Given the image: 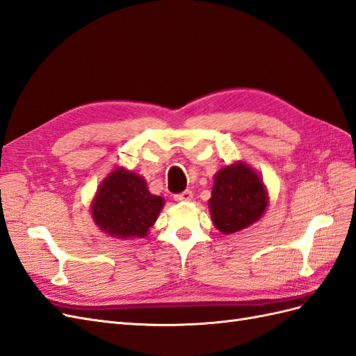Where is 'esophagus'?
Masks as SVG:
<instances>
[{
    "instance_id": "esophagus-1",
    "label": "esophagus",
    "mask_w": 356,
    "mask_h": 356,
    "mask_svg": "<svg viewBox=\"0 0 356 356\" xmlns=\"http://www.w3.org/2000/svg\"><path fill=\"white\" fill-rule=\"evenodd\" d=\"M175 200H176L177 203L191 202V200H193V193H191V191H184V193H181V194H176Z\"/></svg>"
}]
</instances>
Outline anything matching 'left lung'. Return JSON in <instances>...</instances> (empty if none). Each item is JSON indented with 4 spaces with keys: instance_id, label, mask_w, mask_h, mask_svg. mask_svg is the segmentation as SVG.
I'll list each match as a JSON object with an SVG mask.
<instances>
[{
    "instance_id": "left-lung-1",
    "label": "left lung",
    "mask_w": 356,
    "mask_h": 356,
    "mask_svg": "<svg viewBox=\"0 0 356 356\" xmlns=\"http://www.w3.org/2000/svg\"><path fill=\"white\" fill-rule=\"evenodd\" d=\"M269 206V197L259 172L243 161L225 165L215 175L209 211L224 234L241 232L257 222Z\"/></svg>"
}]
</instances>
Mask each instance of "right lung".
Returning a JSON list of instances; mask_svg holds the SVG:
<instances>
[{"mask_svg":"<svg viewBox=\"0 0 356 356\" xmlns=\"http://www.w3.org/2000/svg\"><path fill=\"white\" fill-rule=\"evenodd\" d=\"M163 198L150 194L143 176L118 167L99 185L91 202V216L105 234L115 239L145 238L156 222Z\"/></svg>","mask_w":356,"mask_h":356,"instance_id":"add662e5","label":"right lung"}]
</instances>
